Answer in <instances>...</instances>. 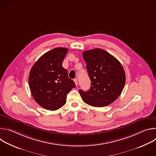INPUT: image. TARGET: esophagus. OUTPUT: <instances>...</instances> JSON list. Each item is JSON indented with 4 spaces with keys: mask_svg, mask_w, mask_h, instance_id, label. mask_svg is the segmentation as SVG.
I'll use <instances>...</instances> for the list:
<instances>
[{
    "mask_svg": "<svg viewBox=\"0 0 156 156\" xmlns=\"http://www.w3.org/2000/svg\"><path fill=\"white\" fill-rule=\"evenodd\" d=\"M74 82H75L76 86H77V85H78V80H77L76 78V79H74Z\"/></svg>",
    "mask_w": 156,
    "mask_h": 156,
    "instance_id": "34e87169",
    "label": "esophagus"
}]
</instances>
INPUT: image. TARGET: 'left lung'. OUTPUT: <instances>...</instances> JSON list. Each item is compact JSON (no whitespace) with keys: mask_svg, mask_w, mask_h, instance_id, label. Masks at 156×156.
Here are the masks:
<instances>
[{"mask_svg":"<svg viewBox=\"0 0 156 156\" xmlns=\"http://www.w3.org/2000/svg\"><path fill=\"white\" fill-rule=\"evenodd\" d=\"M90 76L91 87L87 91L79 90L87 104L104 107L121 94L125 83V73L120 62L107 51L96 48L83 52Z\"/></svg>","mask_w":156,"mask_h":156,"instance_id":"left-lung-1","label":"left lung"}]
</instances>
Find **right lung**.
Returning <instances> with one entry per match:
<instances>
[{"label": "right lung", "instance_id": "obj_1", "mask_svg": "<svg viewBox=\"0 0 156 156\" xmlns=\"http://www.w3.org/2000/svg\"><path fill=\"white\" fill-rule=\"evenodd\" d=\"M67 52L65 48H54L42 55L30 70L28 82L31 94L44 108L56 110L63 106L66 95L76 86L62 66Z\"/></svg>", "mask_w": 156, "mask_h": 156}]
</instances>
